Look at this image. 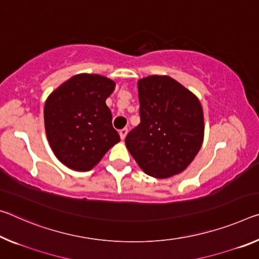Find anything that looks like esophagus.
<instances>
[{"label":"esophagus","mask_w":259,"mask_h":259,"mask_svg":"<svg viewBox=\"0 0 259 259\" xmlns=\"http://www.w3.org/2000/svg\"><path fill=\"white\" fill-rule=\"evenodd\" d=\"M126 134H128V129H126V128L120 130V136H121L122 141H124V138L126 137Z\"/></svg>","instance_id":"obj_1"}]
</instances>
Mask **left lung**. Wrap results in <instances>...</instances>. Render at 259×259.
Masks as SVG:
<instances>
[{
	"label": "left lung",
	"instance_id": "obj_1",
	"mask_svg": "<svg viewBox=\"0 0 259 259\" xmlns=\"http://www.w3.org/2000/svg\"><path fill=\"white\" fill-rule=\"evenodd\" d=\"M141 123L125 145L147 175L170 178L190 165L202 146L204 115L194 93L168 76L138 80Z\"/></svg>",
	"mask_w": 259,
	"mask_h": 259
}]
</instances>
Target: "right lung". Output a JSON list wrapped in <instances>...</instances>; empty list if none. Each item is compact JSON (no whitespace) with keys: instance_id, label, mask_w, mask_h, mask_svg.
Listing matches in <instances>:
<instances>
[{"instance_id":"right-lung-1","label":"right lung","mask_w":259,"mask_h":259,"mask_svg":"<svg viewBox=\"0 0 259 259\" xmlns=\"http://www.w3.org/2000/svg\"><path fill=\"white\" fill-rule=\"evenodd\" d=\"M115 83L80 73L59 86L45 104L46 135L56 158L71 169L86 171L120 142L106 99Z\"/></svg>"}]
</instances>
